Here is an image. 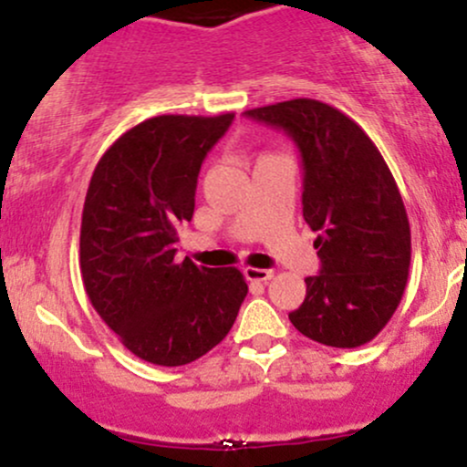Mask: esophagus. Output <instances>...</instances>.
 <instances>
[{"label":"esophagus","instance_id":"obj_1","mask_svg":"<svg viewBox=\"0 0 467 467\" xmlns=\"http://www.w3.org/2000/svg\"><path fill=\"white\" fill-rule=\"evenodd\" d=\"M244 275L251 282H269L274 277V269H255V266H247Z\"/></svg>","mask_w":467,"mask_h":467}]
</instances>
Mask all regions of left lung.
<instances>
[{
	"label": "left lung",
	"mask_w": 467,
	"mask_h": 467,
	"mask_svg": "<svg viewBox=\"0 0 467 467\" xmlns=\"http://www.w3.org/2000/svg\"><path fill=\"white\" fill-rule=\"evenodd\" d=\"M244 114L285 130L302 154V213L322 274L304 280L291 324L327 347H364L400 306L410 266V223L384 156L353 119L316 99Z\"/></svg>",
	"instance_id": "obj_1"
}]
</instances>
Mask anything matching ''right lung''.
I'll use <instances>...</instances> for the list:
<instances>
[{
	"mask_svg": "<svg viewBox=\"0 0 467 467\" xmlns=\"http://www.w3.org/2000/svg\"><path fill=\"white\" fill-rule=\"evenodd\" d=\"M232 120L234 112L143 120L109 145L88 185L83 286L120 344L150 364L202 358L227 337L247 297L235 266L174 260L178 229L193 216L198 171Z\"/></svg>",
	"mask_w": 467,
	"mask_h": 467,
	"instance_id": "obj_1",
	"label": "right lung"
}]
</instances>
